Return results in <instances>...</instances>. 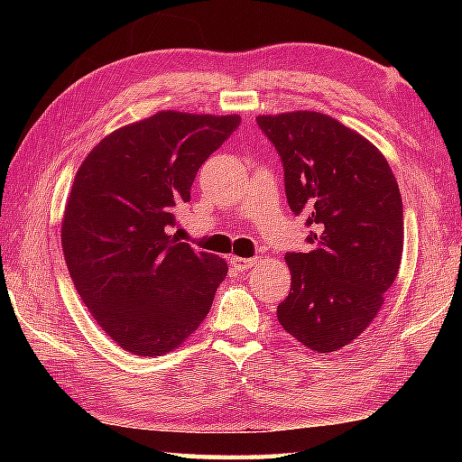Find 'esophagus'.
<instances>
[{"instance_id":"esophagus-1","label":"esophagus","mask_w":462,"mask_h":462,"mask_svg":"<svg viewBox=\"0 0 462 462\" xmlns=\"http://www.w3.org/2000/svg\"><path fill=\"white\" fill-rule=\"evenodd\" d=\"M256 261H259V259H242V256H232L230 264H232L234 269H238V271H248V269L254 267Z\"/></svg>"}]
</instances>
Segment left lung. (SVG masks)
Returning <instances> with one entry per match:
<instances>
[{
  "label": "left lung",
  "instance_id": "obj_1",
  "mask_svg": "<svg viewBox=\"0 0 462 462\" xmlns=\"http://www.w3.org/2000/svg\"><path fill=\"white\" fill-rule=\"evenodd\" d=\"M283 161L287 203L306 214L310 253H287L283 330L314 353L361 336L385 303L403 253L402 193L389 162L358 132L319 112L259 116Z\"/></svg>",
  "mask_w": 462,
  "mask_h": 462
}]
</instances>
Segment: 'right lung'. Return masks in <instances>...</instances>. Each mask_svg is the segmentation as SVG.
Returning a JSON list of instances; mask_svg holds the SVG:
<instances>
[{"instance_id":"obj_1","label":"right lung","mask_w":462,"mask_h":462,"mask_svg":"<svg viewBox=\"0 0 462 462\" xmlns=\"http://www.w3.org/2000/svg\"><path fill=\"white\" fill-rule=\"evenodd\" d=\"M240 116L162 109L99 140L85 156L60 226L77 293L126 353L161 356L212 308L228 263L167 234L208 156Z\"/></svg>"}]
</instances>
